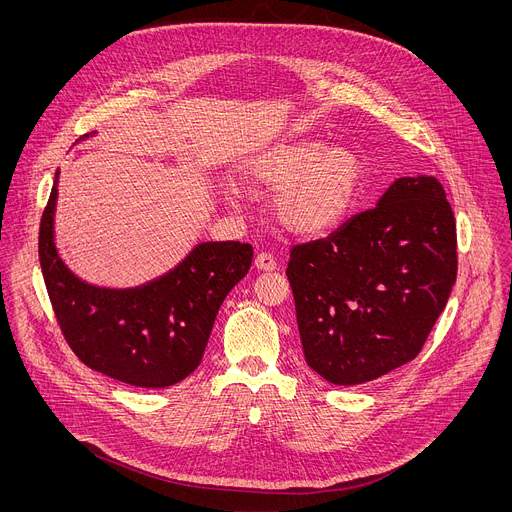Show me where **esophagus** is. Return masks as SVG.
Wrapping results in <instances>:
<instances>
[{
  "mask_svg": "<svg viewBox=\"0 0 512 512\" xmlns=\"http://www.w3.org/2000/svg\"><path fill=\"white\" fill-rule=\"evenodd\" d=\"M255 267L259 271H275L277 269V261H275V257L271 253H259L255 257Z\"/></svg>",
  "mask_w": 512,
  "mask_h": 512,
  "instance_id": "34e87169",
  "label": "esophagus"
}]
</instances>
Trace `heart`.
Segmentation results:
<instances>
[{
    "instance_id": "1",
    "label": "heart",
    "mask_w": 512,
    "mask_h": 512,
    "mask_svg": "<svg viewBox=\"0 0 512 512\" xmlns=\"http://www.w3.org/2000/svg\"><path fill=\"white\" fill-rule=\"evenodd\" d=\"M249 190L273 192L271 214L289 235L318 237L352 208L364 178L360 156L316 139L279 141L253 154L241 170Z\"/></svg>"
}]
</instances>
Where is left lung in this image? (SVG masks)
I'll return each instance as SVG.
<instances>
[{"label": "left lung", "instance_id": "8db88e82", "mask_svg": "<svg viewBox=\"0 0 512 512\" xmlns=\"http://www.w3.org/2000/svg\"><path fill=\"white\" fill-rule=\"evenodd\" d=\"M456 221L433 176L397 178L377 206L289 251L302 348L332 385L375 381L413 360L456 283Z\"/></svg>", "mask_w": 512, "mask_h": 512}]
</instances>
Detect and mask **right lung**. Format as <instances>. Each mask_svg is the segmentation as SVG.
Here are the masks:
<instances>
[{
    "label": "right lung",
    "mask_w": 512,
    "mask_h": 512,
    "mask_svg": "<svg viewBox=\"0 0 512 512\" xmlns=\"http://www.w3.org/2000/svg\"><path fill=\"white\" fill-rule=\"evenodd\" d=\"M58 170L40 223V267L60 330L89 369L164 389L202 360L218 308L247 275L253 247L198 243L174 269L135 287H101L72 273L54 243Z\"/></svg>",
    "instance_id": "add662e5"
}]
</instances>
